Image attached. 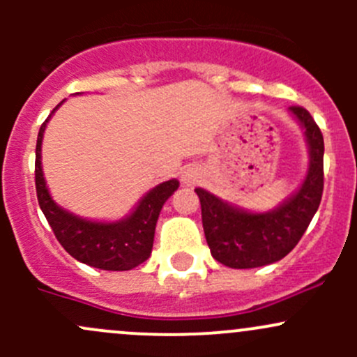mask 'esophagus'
I'll list each match as a JSON object with an SVG mask.
<instances>
[{
    "mask_svg": "<svg viewBox=\"0 0 357 357\" xmlns=\"http://www.w3.org/2000/svg\"><path fill=\"white\" fill-rule=\"evenodd\" d=\"M181 179L186 186L195 185V183L200 179V171L197 167H186L185 171H183Z\"/></svg>",
    "mask_w": 357,
    "mask_h": 357,
    "instance_id": "34e87169",
    "label": "esophagus"
}]
</instances>
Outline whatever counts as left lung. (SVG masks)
Masks as SVG:
<instances>
[{
    "instance_id": "8db88e82",
    "label": "left lung",
    "mask_w": 357,
    "mask_h": 357,
    "mask_svg": "<svg viewBox=\"0 0 357 357\" xmlns=\"http://www.w3.org/2000/svg\"><path fill=\"white\" fill-rule=\"evenodd\" d=\"M302 126L309 149V169L297 192L268 212H248L207 190L195 188L202 225L212 257L233 269L273 264L285 257L307 229L323 195L325 143L318 124L302 107H290Z\"/></svg>"
}]
</instances>
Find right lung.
<instances>
[{"mask_svg": "<svg viewBox=\"0 0 357 357\" xmlns=\"http://www.w3.org/2000/svg\"><path fill=\"white\" fill-rule=\"evenodd\" d=\"M63 103V102H62ZM62 103L53 109L55 112ZM50 117L43 122L36 143V193L39 207L48 219L56 240L82 264L105 271H129L152 254L158 214L165 200L178 190V179H169L150 190L128 218L114 222L82 219L66 211L52 199L41 167L43 135Z\"/></svg>", "mask_w": 357, "mask_h": 357, "instance_id": "right-lung-1", "label": "right lung"}]
</instances>
